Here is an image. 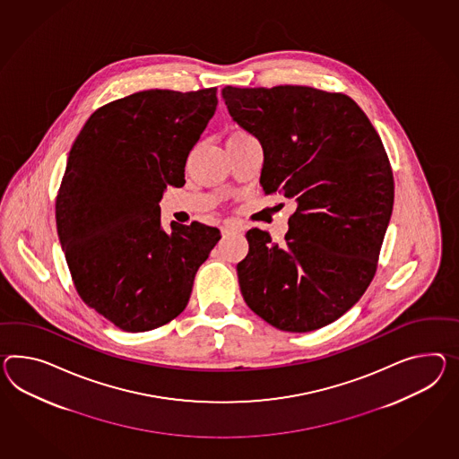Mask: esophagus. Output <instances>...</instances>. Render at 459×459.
<instances>
[{"instance_id":"obj_1","label":"esophagus","mask_w":459,"mask_h":459,"mask_svg":"<svg viewBox=\"0 0 459 459\" xmlns=\"http://www.w3.org/2000/svg\"><path fill=\"white\" fill-rule=\"evenodd\" d=\"M222 234H230V232H242V227H238L237 224H232V222H227V224L222 225Z\"/></svg>"}]
</instances>
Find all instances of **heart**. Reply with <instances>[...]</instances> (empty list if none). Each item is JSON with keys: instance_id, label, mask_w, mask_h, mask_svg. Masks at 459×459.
<instances>
[{"instance_id": "1", "label": "heart", "mask_w": 459, "mask_h": 459, "mask_svg": "<svg viewBox=\"0 0 459 459\" xmlns=\"http://www.w3.org/2000/svg\"><path fill=\"white\" fill-rule=\"evenodd\" d=\"M238 134H244V133H238ZM238 134H234V135H238Z\"/></svg>"}]
</instances>
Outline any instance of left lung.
I'll list each match as a JSON object with an SVG mask.
<instances>
[{
	"mask_svg": "<svg viewBox=\"0 0 459 459\" xmlns=\"http://www.w3.org/2000/svg\"><path fill=\"white\" fill-rule=\"evenodd\" d=\"M235 123L264 149L260 186L295 199L283 244L247 232L242 297L267 324L305 333L335 322L368 289L394 184L380 135L345 94L308 86L222 90Z\"/></svg>",
	"mask_w": 459,
	"mask_h": 459,
	"instance_id": "1",
	"label": "left lung"
}]
</instances>
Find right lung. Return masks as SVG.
Masks as SVG:
<instances>
[{
    "label": "right lung",
    "mask_w": 459,
    "mask_h": 459,
    "mask_svg": "<svg viewBox=\"0 0 459 459\" xmlns=\"http://www.w3.org/2000/svg\"><path fill=\"white\" fill-rule=\"evenodd\" d=\"M217 90H149L91 114L67 156L56 199L59 244L79 297L124 332L169 324L221 240L215 227L170 222L159 202L186 184L192 147Z\"/></svg>",
    "instance_id": "right-lung-1"
}]
</instances>
